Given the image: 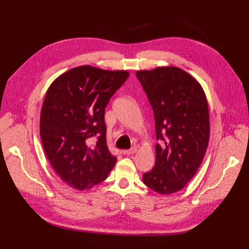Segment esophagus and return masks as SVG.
Returning a JSON list of instances; mask_svg holds the SVG:
<instances>
[{
  "label": "esophagus",
  "mask_w": 249,
  "mask_h": 249,
  "mask_svg": "<svg viewBox=\"0 0 249 249\" xmlns=\"http://www.w3.org/2000/svg\"><path fill=\"white\" fill-rule=\"evenodd\" d=\"M136 151H137V148H136V147H131V148H130V149L124 150L123 152H124L125 154H128V155H130V154H134Z\"/></svg>",
  "instance_id": "34e87169"
}]
</instances>
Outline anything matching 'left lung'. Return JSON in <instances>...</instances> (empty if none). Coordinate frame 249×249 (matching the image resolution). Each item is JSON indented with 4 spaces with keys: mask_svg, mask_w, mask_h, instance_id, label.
<instances>
[{
    "mask_svg": "<svg viewBox=\"0 0 249 249\" xmlns=\"http://www.w3.org/2000/svg\"><path fill=\"white\" fill-rule=\"evenodd\" d=\"M136 76L151 105L155 134V164L143 182L161 195L180 191L197 173L209 135V109L201 85L176 67L138 71Z\"/></svg>",
    "mask_w": 249,
    "mask_h": 249,
    "instance_id": "obj_1",
    "label": "left lung"
}]
</instances>
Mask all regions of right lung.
<instances>
[{
  "label": "right lung",
  "instance_id": "add662e5",
  "mask_svg": "<svg viewBox=\"0 0 249 249\" xmlns=\"http://www.w3.org/2000/svg\"><path fill=\"white\" fill-rule=\"evenodd\" d=\"M126 71L82 65L50 85L40 114L47 159L68 186L84 191L106 179L117 158L107 146L105 108L128 78ZM97 138L91 146V138Z\"/></svg>",
  "mask_w": 249,
  "mask_h": 249
}]
</instances>
